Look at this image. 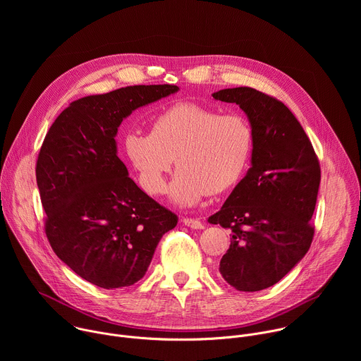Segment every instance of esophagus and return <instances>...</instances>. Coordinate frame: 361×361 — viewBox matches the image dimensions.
<instances>
[{
  "label": "esophagus",
  "instance_id": "1",
  "mask_svg": "<svg viewBox=\"0 0 361 361\" xmlns=\"http://www.w3.org/2000/svg\"><path fill=\"white\" fill-rule=\"evenodd\" d=\"M183 223H184V226H187L190 228H194V230L204 228L202 223L200 220H197V219H183Z\"/></svg>",
  "mask_w": 361,
  "mask_h": 361
}]
</instances>
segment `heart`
Wrapping results in <instances>:
<instances>
[{
    "label": "heart",
    "instance_id": "b5f03b06",
    "mask_svg": "<svg viewBox=\"0 0 361 361\" xmlns=\"http://www.w3.org/2000/svg\"><path fill=\"white\" fill-rule=\"evenodd\" d=\"M124 152L152 195L164 192L176 159L180 170L170 198L192 207L209 192H224L240 181L252 154V130L243 116L178 102L154 117L149 134L127 133Z\"/></svg>",
    "mask_w": 361,
    "mask_h": 361
}]
</instances>
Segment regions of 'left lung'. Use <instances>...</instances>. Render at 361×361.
<instances>
[{
  "instance_id": "1",
  "label": "left lung",
  "mask_w": 361,
  "mask_h": 361,
  "mask_svg": "<svg viewBox=\"0 0 361 361\" xmlns=\"http://www.w3.org/2000/svg\"><path fill=\"white\" fill-rule=\"evenodd\" d=\"M252 130L251 167L212 224L231 228L220 274L238 291H260L290 273L312 245L320 164L301 124L281 101L251 87L224 88Z\"/></svg>"
}]
</instances>
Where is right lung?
Here are the masks:
<instances>
[{
  "label": "right lung",
  "mask_w": 361,
  "mask_h": 361,
  "mask_svg": "<svg viewBox=\"0 0 361 361\" xmlns=\"http://www.w3.org/2000/svg\"><path fill=\"white\" fill-rule=\"evenodd\" d=\"M177 85H130L82 97L49 127L37 161L45 234L81 279L114 290L141 280L177 216L148 197L117 156L123 120L176 94Z\"/></svg>",
  "instance_id": "obj_1"
}]
</instances>
